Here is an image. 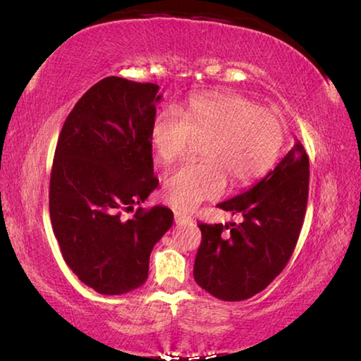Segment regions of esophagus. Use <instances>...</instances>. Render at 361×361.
I'll return each instance as SVG.
<instances>
[{
    "mask_svg": "<svg viewBox=\"0 0 361 361\" xmlns=\"http://www.w3.org/2000/svg\"><path fill=\"white\" fill-rule=\"evenodd\" d=\"M192 218L185 215V213H180V212H175V223L176 224H183V223H191Z\"/></svg>",
    "mask_w": 361,
    "mask_h": 361,
    "instance_id": "esophagus-1",
    "label": "esophagus"
}]
</instances>
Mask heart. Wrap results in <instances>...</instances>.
Returning <instances> with one entry per match:
<instances>
[{
  "label": "heart",
  "mask_w": 361,
  "mask_h": 361,
  "mask_svg": "<svg viewBox=\"0 0 361 361\" xmlns=\"http://www.w3.org/2000/svg\"><path fill=\"white\" fill-rule=\"evenodd\" d=\"M199 162H188L164 180V195L180 210H192L232 185L261 178L277 162L285 140L283 121L239 94L192 97L185 108H167L151 124L149 142L157 159L185 157L192 140H202Z\"/></svg>",
  "instance_id": "b5f03b06"
}]
</instances>
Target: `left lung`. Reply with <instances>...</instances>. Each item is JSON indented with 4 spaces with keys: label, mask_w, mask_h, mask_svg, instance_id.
Instances as JSON below:
<instances>
[{
    "label": "left lung",
    "mask_w": 361,
    "mask_h": 361,
    "mask_svg": "<svg viewBox=\"0 0 361 361\" xmlns=\"http://www.w3.org/2000/svg\"><path fill=\"white\" fill-rule=\"evenodd\" d=\"M309 197V156L296 143L264 178L219 209L242 223H199L194 280L223 301L255 296L283 271L301 232Z\"/></svg>",
    "instance_id": "left-lung-1"
}]
</instances>
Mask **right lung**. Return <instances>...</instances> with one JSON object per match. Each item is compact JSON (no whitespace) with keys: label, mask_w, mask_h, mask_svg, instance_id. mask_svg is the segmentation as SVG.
<instances>
[{"label":"right lung","mask_w":361,"mask_h":361,"mask_svg":"<svg viewBox=\"0 0 361 361\" xmlns=\"http://www.w3.org/2000/svg\"><path fill=\"white\" fill-rule=\"evenodd\" d=\"M152 82L109 76L71 109L54 154L49 213L66 264L100 295H122L148 279L152 247L173 213L138 207L159 180L151 124L162 95Z\"/></svg>","instance_id":"add662e5"}]
</instances>
